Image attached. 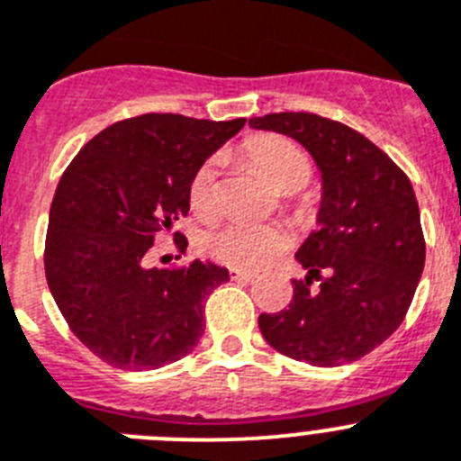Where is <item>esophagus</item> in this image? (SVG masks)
Listing matches in <instances>:
<instances>
[{
    "instance_id": "esophagus-1",
    "label": "esophagus",
    "mask_w": 461,
    "mask_h": 461,
    "mask_svg": "<svg viewBox=\"0 0 461 461\" xmlns=\"http://www.w3.org/2000/svg\"><path fill=\"white\" fill-rule=\"evenodd\" d=\"M231 280H240V282H255L257 276L250 271H240V268H230Z\"/></svg>"
}]
</instances>
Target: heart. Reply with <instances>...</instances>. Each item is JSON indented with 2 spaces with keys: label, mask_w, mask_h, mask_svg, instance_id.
Instances as JSON below:
<instances>
[{
  "label": "heart",
  "mask_w": 461,
  "mask_h": 461,
  "mask_svg": "<svg viewBox=\"0 0 461 461\" xmlns=\"http://www.w3.org/2000/svg\"><path fill=\"white\" fill-rule=\"evenodd\" d=\"M248 158L264 172L273 188L294 193L312 176L308 156L280 135H255L246 142ZM190 206L197 215H211L218 206L215 160H206L190 181ZM289 236L271 222L227 221L202 236V250L211 259L236 268H259L287 250Z\"/></svg>",
  "instance_id": "obj_1"
}]
</instances>
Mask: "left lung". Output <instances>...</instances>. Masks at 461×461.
Listing matches in <instances>:
<instances>
[{"label": "left lung", "mask_w": 461, "mask_h": 461, "mask_svg": "<svg viewBox=\"0 0 461 461\" xmlns=\"http://www.w3.org/2000/svg\"><path fill=\"white\" fill-rule=\"evenodd\" d=\"M250 126L301 142L323 179L321 227L296 252L308 276L292 280L287 310L259 314L261 335L317 367L354 363L395 333L422 276L425 236L411 181L358 131L312 112H277Z\"/></svg>", "instance_id": "8db88e82"}]
</instances>
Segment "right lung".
<instances>
[{
	"label": "right lung",
	"instance_id": "obj_1",
	"mask_svg": "<svg viewBox=\"0 0 461 461\" xmlns=\"http://www.w3.org/2000/svg\"><path fill=\"white\" fill-rule=\"evenodd\" d=\"M243 123L140 114L91 138L61 174L45 277L68 329L107 365L156 370L200 342L204 301L230 273L202 259L153 268L149 255L188 215L194 172ZM174 246L184 255L188 239L174 231Z\"/></svg>",
	"mask_w": 461,
	"mask_h": 461
}]
</instances>
